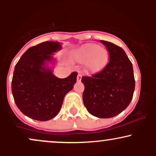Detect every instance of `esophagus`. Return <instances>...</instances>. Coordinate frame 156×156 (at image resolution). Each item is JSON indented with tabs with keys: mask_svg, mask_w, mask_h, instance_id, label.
<instances>
[{
	"mask_svg": "<svg viewBox=\"0 0 156 156\" xmlns=\"http://www.w3.org/2000/svg\"><path fill=\"white\" fill-rule=\"evenodd\" d=\"M81 78H82V75L80 74V72H78V76H77V81H80V80H81Z\"/></svg>",
	"mask_w": 156,
	"mask_h": 156,
	"instance_id": "obj_1",
	"label": "esophagus"
}]
</instances>
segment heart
Returning <instances> with one entry per match:
<instances>
[{
    "label": "heart",
    "instance_id": "obj_1",
    "mask_svg": "<svg viewBox=\"0 0 156 156\" xmlns=\"http://www.w3.org/2000/svg\"><path fill=\"white\" fill-rule=\"evenodd\" d=\"M75 56L78 62H86L85 69L90 73H97L103 70L110 58V54L106 48L92 43L86 44L80 47L76 52Z\"/></svg>",
    "mask_w": 156,
    "mask_h": 156
}]
</instances>
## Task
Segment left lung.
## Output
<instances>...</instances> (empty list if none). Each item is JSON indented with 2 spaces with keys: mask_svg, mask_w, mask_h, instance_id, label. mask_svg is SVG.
Instances as JSON below:
<instances>
[{
  "mask_svg": "<svg viewBox=\"0 0 156 156\" xmlns=\"http://www.w3.org/2000/svg\"><path fill=\"white\" fill-rule=\"evenodd\" d=\"M110 54L107 66L92 76H83V104L94 117L111 118L130 104L135 89L133 65L123 49L101 40Z\"/></svg>",
  "mask_w": 156,
  "mask_h": 156,
  "instance_id": "obj_1",
  "label": "left lung"
}]
</instances>
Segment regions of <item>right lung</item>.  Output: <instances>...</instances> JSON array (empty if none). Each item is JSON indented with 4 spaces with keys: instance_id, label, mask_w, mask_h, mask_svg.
<instances>
[{
    "instance_id": "obj_1",
    "label": "right lung",
    "mask_w": 156,
    "mask_h": 156,
    "mask_svg": "<svg viewBox=\"0 0 156 156\" xmlns=\"http://www.w3.org/2000/svg\"><path fill=\"white\" fill-rule=\"evenodd\" d=\"M62 49L58 42H44L28 48L15 65L12 81L14 100L20 112L39 121L53 119L59 112L66 94L76 83V72L65 78L53 74L46 64Z\"/></svg>"
}]
</instances>
